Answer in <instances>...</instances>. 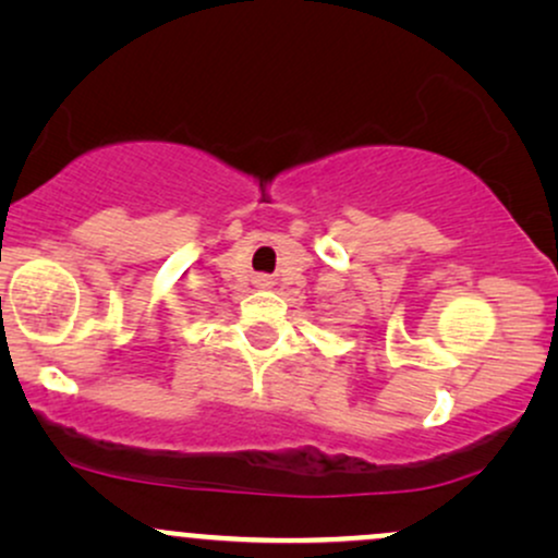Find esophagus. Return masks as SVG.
<instances>
[{"label": "esophagus", "instance_id": "obj_1", "mask_svg": "<svg viewBox=\"0 0 558 558\" xmlns=\"http://www.w3.org/2000/svg\"><path fill=\"white\" fill-rule=\"evenodd\" d=\"M259 286H270V280H267V278H259Z\"/></svg>", "mask_w": 558, "mask_h": 558}]
</instances>
